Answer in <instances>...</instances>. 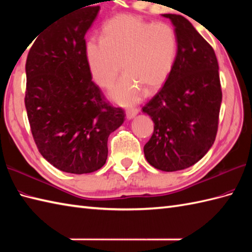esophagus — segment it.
Listing matches in <instances>:
<instances>
[{
	"mask_svg": "<svg viewBox=\"0 0 252 252\" xmlns=\"http://www.w3.org/2000/svg\"><path fill=\"white\" fill-rule=\"evenodd\" d=\"M138 112V109L137 108H131V109H127L126 111V118L127 119H132V118H134Z\"/></svg>",
	"mask_w": 252,
	"mask_h": 252,
	"instance_id": "obj_1",
	"label": "esophagus"
}]
</instances>
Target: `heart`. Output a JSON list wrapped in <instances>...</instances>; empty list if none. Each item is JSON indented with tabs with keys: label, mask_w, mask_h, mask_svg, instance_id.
Returning <instances> with one entry per match:
<instances>
[{
	"label": "heart",
	"mask_w": 252,
	"mask_h": 252,
	"mask_svg": "<svg viewBox=\"0 0 252 252\" xmlns=\"http://www.w3.org/2000/svg\"><path fill=\"white\" fill-rule=\"evenodd\" d=\"M178 49V34L170 24L119 15L104 25L101 37L87 41L84 54L91 76L101 88L115 82L122 63L126 74L111 89L110 96L131 105L141 98L142 88L154 90L167 80Z\"/></svg>",
	"instance_id": "1"
}]
</instances>
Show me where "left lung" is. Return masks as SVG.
<instances>
[{"label":"left lung","instance_id":"8db88e82","mask_svg":"<svg viewBox=\"0 0 252 252\" xmlns=\"http://www.w3.org/2000/svg\"><path fill=\"white\" fill-rule=\"evenodd\" d=\"M179 40L174 66L162 88L143 107L154 121L146 160L167 172L190 167L216 141L222 90L215 50L185 17L163 14Z\"/></svg>","mask_w":252,"mask_h":252}]
</instances>
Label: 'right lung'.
<instances>
[{"mask_svg":"<svg viewBox=\"0 0 252 252\" xmlns=\"http://www.w3.org/2000/svg\"><path fill=\"white\" fill-rule=\"evenodd\" d=\"M98 10L81 7L53 21L34 36L26 62L25 105L35 145L55 168L73 174L103 167L110 133L126 117L92 81L85 60L84 36Z\"/></svg>","mask_w":252,"mask_h":252,"instance_id":"right-lung-1","label":"right lung"}]
</instances>
